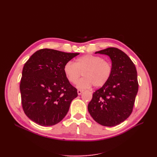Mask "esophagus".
I'll list each match as a JSON object with an SVG mask.
<instances>
[{
  "label": "esophagus",
  "mask_w": 157,
  "mask_h": 157,
  "mask_svg": "<svg viewBox=\"0 0 157 157\" xmlns=\"http://www.w3.org/2000/svg\"><path fill=\"white\" fill-rule=\"evenodd\" d=\"M82 92H83V90L78 89V90H77V93H78V95H80V94H81L82 93Z\"/></svg>",
  "instance_id": "1"
}]
</instances>
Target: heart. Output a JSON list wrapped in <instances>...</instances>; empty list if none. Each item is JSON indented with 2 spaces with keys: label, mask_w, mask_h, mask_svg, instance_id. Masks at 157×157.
<instances>
[{
  "label": "heart",
  "mask_w": 157,
  "mask_h": 157,
  "mask_svg": "<svg viewBox=\"0 0 157 157\" xmlns=\"http://www.w3.org/2000/svg\"><path fill=\"white\" fill-rule=\"evenodd\" d=\"M113 65L109 61L102 57L87 54L80 57L75 63L68 61L64 65L63 72L71 84H76L83 73L84 78L77 83V87L86 89L92 86L100 88L111 77Z\"/></svg>",
  "instance_id": "1"
}]
</instances>
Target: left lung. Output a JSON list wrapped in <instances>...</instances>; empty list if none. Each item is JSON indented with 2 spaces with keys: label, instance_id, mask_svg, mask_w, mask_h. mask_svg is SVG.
<instances>
[{
  "label": "left lung",
  "instance_id": "obj_1",
  "mask_svg": "<svg viewBox=\"0 0 157 157\" xmlns=\"http://www.w3.org/2000/svg\"><path fill=\"white\" fill-rule=\"evenodd\" d=\"M112 61L113 74L109 81L92 95L88 110L94 120L105 126L121 124L133 111L138 91L134 63L124 52L114 47L96 52Z\"/></svg>",
  "mask_w": 157,
  "mask_h": 157
}]
</instances>
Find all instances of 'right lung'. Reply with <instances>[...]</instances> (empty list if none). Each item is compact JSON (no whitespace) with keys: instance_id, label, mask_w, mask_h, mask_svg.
Here are the masks:
<instances>
[{"instance_id":"1","label":"right lung","mask_w":157,"mask_h":157,"mask_svg":"<svg viewBox=\"0 0 157 157\" xmlns=\"http://www.w3.org/2000/svg\"><path fill=\"white\" fill-rule=\"evenodd\" d=\"M78 54L43 48L26 61L20 88L23 111L32 121L52 126L67 115L78 94L66 78L63 67Z\"/></svg>"}]
</instances>
